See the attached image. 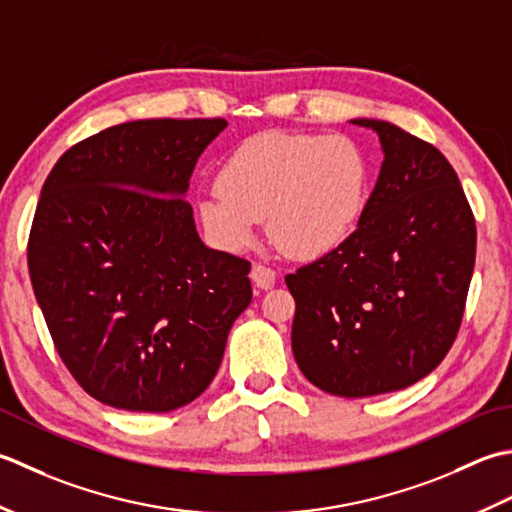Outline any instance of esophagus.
I'll return each mask as SVG.
<instances>
[{
    "label": "esophagus",
    "instance_id": "34e87169",
    "mask_svg": "<svg viewBox=\"0 0 512 512\" xmlns=\"http://www.w3.org/2000/svg\"><path fill=\"white\" fill-rule=\"evenodd\" d=\"M252 280H254V285L258 287V289H271L274 287V283H276V271L271 269V267H267V265H263V263H256L254 267H252Z\"/></svg>",
    "mask_w": 512,
    "mask_h": 512
}]
</instances>
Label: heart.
<instances>
[{
    "instance_id": "heart-1",
    "label": "heart",
    "mask_w": 512,
    "mask_h": 512,
    "mask_svg": "<svg viewBox=\"0 0 512 512\" xmlns=\"http://www.w3.org/2000/svg\"><path fill=\"white\" fill-rule=\"evenodd\" d=\"M369 168L340 134L265 132L227 156L214 190L196 201L205 236L241 252L267 216L269 236L287 254L311 258L338 247L367 205Z\"/></svg>"
}]
</instances>
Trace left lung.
<instances>
[{"label":"left lung","instance_id":"left-lung-1","mask_svg":"<svg viewBox=\"0 0 512 512\" xmlns=\"http://www.w3.org/2000/svg\"><path fill=\"white\" fill-rule=\"evenodd\" d=\"M344 241L285 276L296 300L291 349L305 378L342 398L411 387L453 347L475 267V218L446 156L398 125Z\"/></svg>","mask_w":512,"mask_h":512}]
</instances>
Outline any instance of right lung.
<instances>
[{
  "label": "right lung",
  "mask_w": 512,
  "mask_h": 512,
  "mask_svg": "<svg viewBox=\"0 0 512 512\" xmlns=\"http://www.w3.org/2000/svg\"><path fill=\"white\" fill-rule=\"evenodd\" d=\"M225 128L112 125L61 154L41 187L30 283L72 378L114 409L168 413L196 400L252 302V265L207 247L183 198Z\"/></svg>",
  "instance_id": "obj_1"
}]
</instances>
